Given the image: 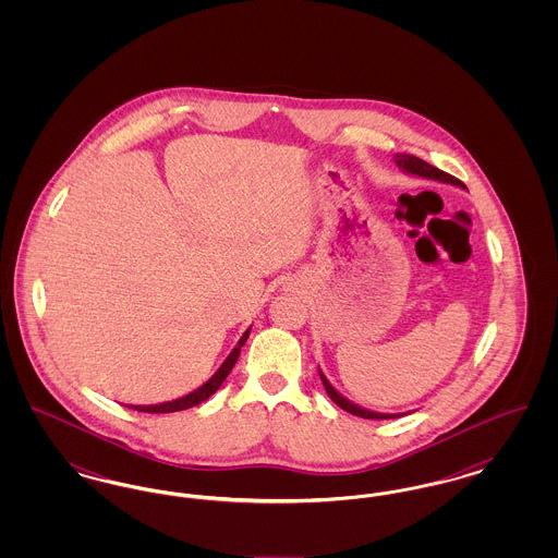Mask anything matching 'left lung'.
Returning a JSON list of instances; mask_svg holds the SVG:
<instances>
[{
    "label": "left lung",
    "mask_w": 558,
    "mask_h": 558,
    "mask_svg": "<svg viewBox=\"0 0 558 558\" xmlns=\"http://www.w3.org/2000/svg\"><path fill=\"white\" fill-rule=\"evenodd\" d=\"M393 159H396V165H398L399 169H401L403 173H408V175L423 178V180H430V182H439V184H451V186L464 187V184H462L460 180L451 178L450 173H446V171H441V169L428 165L426 160L418 159V157H414V155H401V153H399ZM318 372L319 378H322V385H324L328 398L332 399L339 408H343L349 414L360 416V418H371V421H387V418H399V416H403V414H380V412H372V410H366V408H362V405L349 401L345 396H341V393L330 385V380L324 376V372L319 371V368Z\"/></svg>",
    "instance_id": "left-lung-1"
}]
</instances>
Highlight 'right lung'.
Here are the masks:
<instances>
[{"label": "right lung", "mask_w": 558, "mask_h": 558, "mask_svg": "<svg viewBox=\"0 0 558 558\" xmlns=\"http://www.w3.org/2000/svg\"><path fill=\"white\" fill-rule=\"evenodd\" d=\"M251 335V328H246V332L240 337L239 345L232 349V353L226 357V362L219 366V371L213 374L211 378L201 385L198 389H194L192 393H187L184 398L173 399V401H165V403H157V405H130L132 410L137 412H150V414H167V412H180V410H187V408H194L198 403H203L205 399L211 398L213 393L221 387V383L228 378V374L234 368V364L239 362L240 347L246 343Z\"/></svg>", "instance_id": "obj_1"}]
</instances>
